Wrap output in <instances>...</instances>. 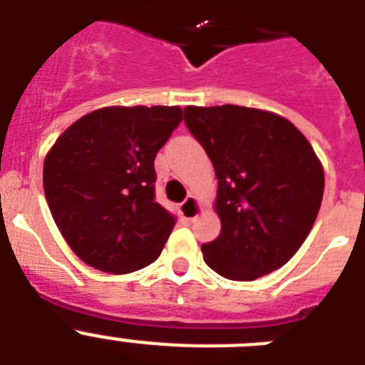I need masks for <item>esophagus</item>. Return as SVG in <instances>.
I'll return each instance as SVG.
<instances>
[{
  "mask_svg": "<svg viewBox=\"0 0 365 365\" xmlns=\"http://www.w3.org/2000/svg\"><path fill=\"white\" fill-rule=\"evenodd\" d=\"M202 212L201 208V202L197 201V199L193 197V195H188V197L185 199V202L180 205V215L186 219V221H193V219L197 217L199 214Z\"/></svg>",
  "mask_w": 365,
  "mask_h": 365,
  "instance_id": "1",
  "label": "esophagus"
}]
</instances>
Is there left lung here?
<instances>
[{"label": "left lung", "instance_id": "8db88e82", "mask_svg": "<svg viewBox=\"0 0 365 365\" xmlns=\"http://www.w3.org/2000/svg\"><path fill=\"white\" fill-rule=\"evenodd\" d=\"M185 122L217 177L221 234L201 245L206 265L234 282L285 265L324 197V166L305 135L276 113L232 104L188 106Z\"/></svg>", "mask_w": 365, "mask_h": 365}]
</instances>
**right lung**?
I'll list each match as a JSON object with an SVG mask.
<instances>
[{"label":"right lung","mask_w":365,"mask_h":365,"mask_svg":"<svg viewBox=\"0 0 365 365\" xmlns=\"http://www.w3.org/2000/svg\"><path fill=\"white\" fill-rule=\"evenodd\" d=\"M180 120L179 106L95 109L45 155V199L83 263L128 274L160 256L175 219L155 202L153 163Z\"/></svg>","instance_id":"1"}]
</instances>
